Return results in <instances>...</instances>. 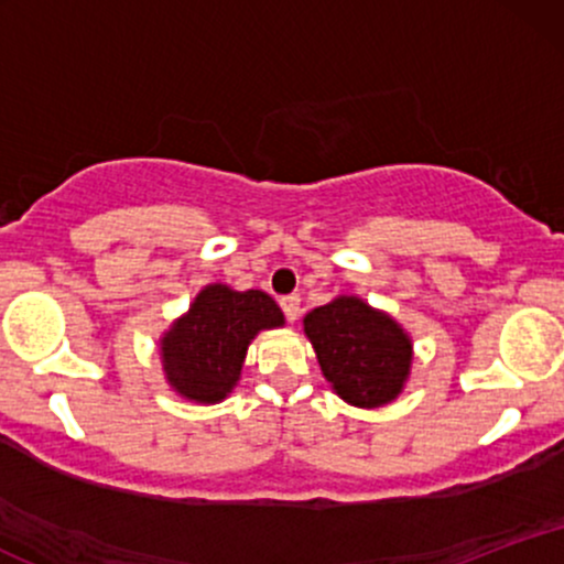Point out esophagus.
<instances>
[{
	"label": "esophagus",
	"instance_id": "obj_1",
	"mask_svg": "<svg viewBox=\"0 0 564 564\" xmlns=\"http://www.w3.org/2000/svg\"><path fill=\"white\" fill-rule=\"evenodd\" d=\"M281 310H283V315H286L289 323H294L296 318H300V294L281 296Z\"/></svg>",
	"mask_w": 564,
	"mask_h": 564
}]
</instances>
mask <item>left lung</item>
I'll return each mask as SVG.
<instances>
[{"instance_id": "obj_1", "label": "left lung", "mask_w": 564, "mask_h": 564, "mask_svg": "<svg viewBox=\"0 0 564 564\" xmlns=\"http://www.w3.org/2000/svg\"><path fill=\"white\" fill-rule=\"evenodd\" d=\"M323 377L339 398L360 408L390 403L411 368V339L390 315L358 296H339L304 318Z\"/></svg>"}]
</instances>
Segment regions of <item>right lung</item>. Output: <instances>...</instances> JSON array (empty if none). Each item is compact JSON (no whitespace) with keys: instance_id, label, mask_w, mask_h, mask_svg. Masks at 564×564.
Returning a JSON list of instances; mask_svg holds the SVG:
<instances>
[{"instance_id":"right-lung-1","label":"right lung","mask_w":564,"mask_h":564,"mask_svg":"<svg viewBox=\"0 0 564 564\" xmlns=\"http://www.w3.org/2000/svg\"><path fill=\"white\" fill-rule=\"evenodd\" d=\"M273 326L283 313L264 291L206 286L161 341L166 379L183 398L217 403L241 377L249 341Z\"/></svg>"}]
</instances>
